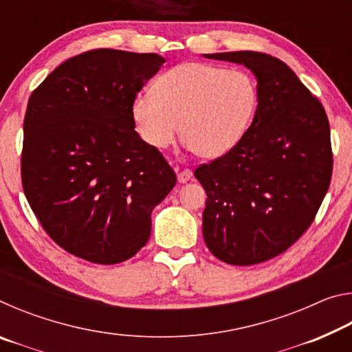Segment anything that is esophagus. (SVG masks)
<instances>
[{"mask_svg": "<svg viewBox=\"0 0 352 352\" xmlns=\"http://www.w3.org/2000/svg\"><path fill=\"white\" fill-rule=\"evenodd\" d=\"M190 177H192V170L190 169H183L182 172H178V183H186L188 180H190Z\"/></svg>", "mask_w": 352, "mask_h": 352, "instance_id": "esophagus-1", "label": "esophagus"}]
</instances>
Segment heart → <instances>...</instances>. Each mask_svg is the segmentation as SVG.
I'll return each mask as SVG.
<instances>
[{
  "mask_svg": "<svg viewBox=\"0 0 352 352\" xmlns=\"http://www.w3.org/2000/svg\"><path fill=\"white\" fill-rule=\"evenodd\" d=\"M258 107V88L243 71L188 62L166 71L153 94L133 100L132 115L148 146L166 148L180 135L190 151L217 158L241 141Z\"/></svg>",
  "mask_w": 352,
  "mask_h": 352,
  "instance_id": "heart-1",
  "label": "heart"
}]
</instances>
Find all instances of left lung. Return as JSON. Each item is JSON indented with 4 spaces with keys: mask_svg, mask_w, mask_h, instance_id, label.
Here are the masks:
<instances>
[{
    "mask_svg": "<svg viewBox=\"0 0 352 352\" xmlns=\"http://www.w3.org/2000/svg\"><path fill=\"white\" fill-rule=\"evenodd\" d=\"M205 57L252 69L258 107L241 141L194 172L208 195L204 239L226 264H259L294 245L317 216L332 177L329 121L279 58L256 51Z\"/></svg>",
    "mask_w": 352,
    "mask_h": 352,
    "instance_id": "8db88e82",
    "label": "left lung"
}]
</instances>
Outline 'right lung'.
<instances>
[{
	"label": "right lung",
	"mask_w": 352,
	"mask_h": 352,
	"mask_svg": "<svg viewBox=\"0 0 352 352\" xmlns=\"http://www.w3.org/2000/svg\"><path fill=\"white\" fill-rule=\"evenodd\" d=\"M164 58L93 50L68 58L29 98L23 190L47 236L94 264L132 258L177 177L135 132L132 105Z\"/></svg>",
	"instance_id": "1"
}]
</instances>
